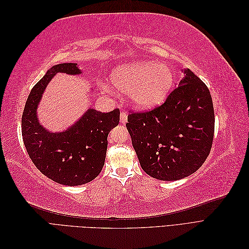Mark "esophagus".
<instances>
[{
    "label": "esophagus",
    "instance_id": "obj_1",
    "mask_svg": "<svg viewBox=\"0 0 249 249\" xmlns=\"http://www.w3.org/2000/svg\"><path fill=\"white\" fill-rule=\"evenodd\" d=\"M126 122H127V114L125 112H122L120 113V124H126Z\"/></svg>",
    "mask_w": 249,
    "mask_h": 249
}]
</instances>
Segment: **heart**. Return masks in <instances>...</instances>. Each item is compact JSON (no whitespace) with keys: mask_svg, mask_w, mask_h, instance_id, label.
<instances>
[{"mask_svg":"<svg viewBox=\"0 0 249 249\" xmlns=\"http://www.w3.org/2000/svg\"><path fill=\"white\" fill-rule=\"evenodd\" d=\"M109 84L127 95L134 107L141 110L153 109L168 96L173 72L162 62L139 61L117 66L110 74Z\"/></svg>","mask_w":249,"mask_h":249,"instance_id":"b5f03b06","label":"heart"}]
</instances>
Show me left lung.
I'll list each match as a JSON object with an SVG mask.
<instances>
[{"mask_svg": "<svg viewBox=\"0 0 249 249\" xmlns=\"http://www.w3.org/2000/svg\"><path fill=\"white\" fill-rule=\"evenodd\" d=\"M166 102L149 112L132 113L126 129L142 169L161 180H178L196 171L210 154L215 116L210 91L185 69Z\"/></svg>", "mask_w": 249, "mask_h": 249, "instance_id": "1", "label": "left lung"}]
</instances>
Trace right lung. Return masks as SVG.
<instances>
[{
  "label": "right lung",
  "mask_w": 249,
  "mask_h": 249,
  "mask_svg": "<svg viewBox=\"0 0 249 249\" xmlns=\"http://www.w3.org/2000/svg\"><path fill=\"white\" fill-rule=\"evenodd\" d=\"M57 73L79 76L77 63L52 66L30 92L21 117V135L30 159L44 176L65 186L91 182L106 159L108 134L119 123L118 109L102 113L89 108L76 123L61 132H51L38 118L42 94Z\"/></svg>",
  "instance_id": "1"
}]
</instances>
